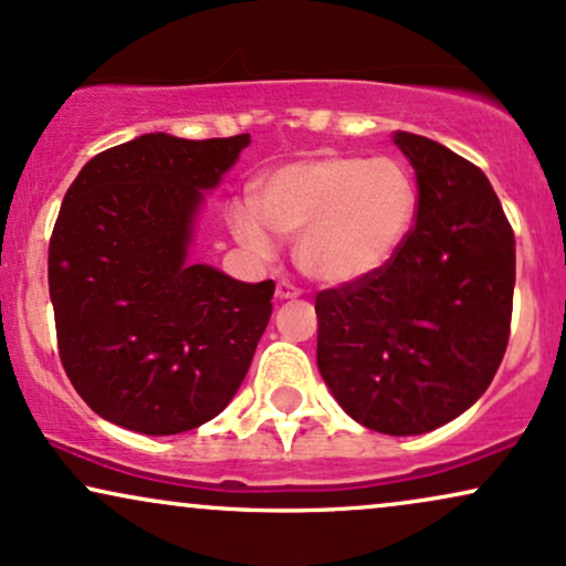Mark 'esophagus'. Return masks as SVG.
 <instances>
[{"label":"esophagus","mask_w":566,"mask_h":566,"mask_svg":"<svg viewBox=\"0 0 566 566\" xmlns=\"http://www.w3.org/2000/svg\"><path fill=\"white\" fill-rule=\"evenodd\" d=\"M298 294H302V291H298L294 283H289V281H281V283H277L275 296H277V298H283V302H285V298H296Z\"/></svg>","instance_id":"obj_1"}]
</instances>
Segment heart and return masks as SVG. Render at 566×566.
Listing matches in <instances>:
<instances>
[{"mask_svg":"<svg viewBox=\"0 0 566 566\" xmlns=\"http://www.w3.org/2000/svg\"><path fill=\"white\" fill-rule=\"evenodd\" d=\"M420 193L394 157L317 155L264 172L254 205L228 209L235 241L270 254L272 234L296 239V264L319 283H354L399 254Z\"/></svg>","mask_w":566,"mask_h":566,"instance_id":"obj_1","label":"heart"}]
</instances>
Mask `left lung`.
<instances>
[{
	"label": "left lung",
	"mask_w": 566,
	"mask_h": 566,
	"mask_svg": "<svg viewBox=\"0 0 566 566\" xmlns=\"http://www.w3.org/2000/svg\"><path fill=\"white\" fill-rule=\"evenodd\" d=\"M394 142L417 176V222L386 268L319 291L317 367L352 420L420 436L475 403L512 327L514 230L485 172L424 136Z\"/></svg>",
	"instance_id": "left-lung-1"
}]
</instances>
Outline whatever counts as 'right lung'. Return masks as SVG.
I'll return each mask as SVG.
<instances>
[{
	"label": "right lung",
	"mask_w": 566,
	"mask_h": 566,
	"mask_svg": "<svg viewBox=\"0 0 566 566\" xmlns=\"http://www.w3.org/2000/svg\"><path fill=\"white\" fill-rule=\"evenodd\" d=\"M249 134H146L88 159L49 241L62 367L104 420L144 436L199 428L228 407L270 323L275 283L188 262L207 188Z\"/></svg>",
	"instance_id": "add662e5"
}]
</instances>
